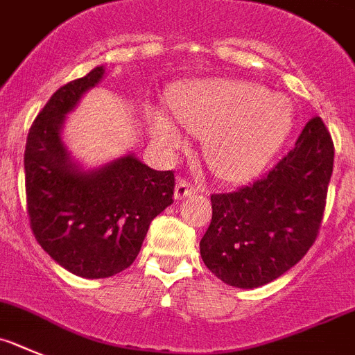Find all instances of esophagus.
I'll return each mask as SVG.
<instances>
[{
    "label": "esophagus",
    "instance_id": "obj_1",
    "mask_svg": "<svg viewBox=\"0 0 355 355\" xmlns=\"http://www.w3.org/2000/svg\"><path fill=\"white\" fill-rule=\"evenodd\" d=\"M196 191H198L196 185H193L191 182L180 178V180L177 182V185H175V200H182V198L185 196H191V194H194Z\"/></svg>",
    "mask_w": 355,
    "mask_h": 355
}]
</instances>
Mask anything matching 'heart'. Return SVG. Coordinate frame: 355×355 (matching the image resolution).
I'll list each match as a JSON object with an SVG mask.
<instances>
[{"label": "heart", "instance_id": "obj_1", "mask_svg": "<svg viewBox=\"0 0 355 355\" xmlns=\"http://www.w3.org/2000/svg\"><path fill=\"white\" fill-rule=\"evenodd\" d=\"M171 116L182 129L203 138L210 170L225 180L260 173L293 125L288 98L239 79H207L185 86L173 97ZM152 136L168 150L182 146L180 130L162 113L152 120Z\"/></svg>", "mask_w": 355, "mask_h": 355}]
</instances>
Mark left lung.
Instances as JSON below:
<instances>
[{"instance_id": "8db88e82", "label": "left lung", "mask_w": 355, "mask_h": 355, "mask_svg": "<svg viewBox=\"0 0 355 355\" xmlns=\"http://www.w3.org/2000/svg\"><path fill=\"white\" fill-rule=\"evenodd\" d=\"M333 162L331 134L315 116L269 173L212 194V221L200 242L210 272L230 286L258 288L292 269L318 235Z\"/></svg>"}]
</instances>
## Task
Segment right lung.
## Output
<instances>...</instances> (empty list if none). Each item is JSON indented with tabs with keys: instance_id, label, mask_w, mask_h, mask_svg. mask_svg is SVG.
Returning a JSON list of instances; mask_svg holds the SVG:
<instances>
[{
	"instance_id": "1",
	"label": "right lung",
	"mask_w": 355,
	"mask_h": 355,
	"mask_svg": "<svg viewBox=\"0 0 355 355\" xmlns=\"http://www.w3.org/2000/svg\"><path fill=\"white\" fill-rule=\"evenodd\" d=\"M95 67L51 95L37 114L24 150L30 226L63 269L86 279L122 272L138 257L148 226L173 203V171H157L127 154L97 170H83L63 145L65 116L97 86Z\"/></svg>"
}]
</instances>
